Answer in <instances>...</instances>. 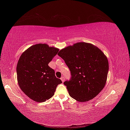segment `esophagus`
<instances>
[{
	"label": "esophagus",
	"mask_w": 130,
	"mask_h": 130,
	"mask_svg": "<svg viewBox=\"0 0 130 130\" xmlns=\"http://www.w3.org/2000/svg\"><path fill=\"white\" fill-rule=\"evenodd\" d=\"M61 81H62V82H64V81H65V77H62L61 78Z\"/></svg>",
	"instance_id": "34e87169"
}]
</instances>
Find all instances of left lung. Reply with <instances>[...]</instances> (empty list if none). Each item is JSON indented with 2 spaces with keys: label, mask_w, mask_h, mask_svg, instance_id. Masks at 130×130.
I'll return each instance as SVG.
<instances>
[{
  "label": "left lung",
  "mask_w": 130,
  "mask_h": 130,
  "mask_svg": "<svg viewBox=\"0 0 130 130\" xmlns=\"http://www.w3.org/2000/svg\"><path fill=\"white\" fill-rule=\"evenodd\" d=\"M71 77L63 83L70 97L78 102L92 99L104 88L109 65L101 50L92 44L78 42L61 50Z\"/></svg>",
  "instance_id": "8db88e82"
}]
</instances>
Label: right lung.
I'll return each instance as SVG.
<instances>
[{
  "mask_svg": "<svg viewBox=\"0 0 130 130\" xmlns=\"http://www.w3.org/2000/svg\"><path fill=\"white\" fill-rule=\"evenodd\" d=\"M46 44L32 45L23 52L17 67L19 87L31 99L44 102L54 95L57 85L62 83L48 64L58 52Z\"/></svg>",
  "mask_w": 130,
  "mask_h": 130,
  "instance_id": "right-lung-1",
  "label": "right lung"
}]
</instances>
